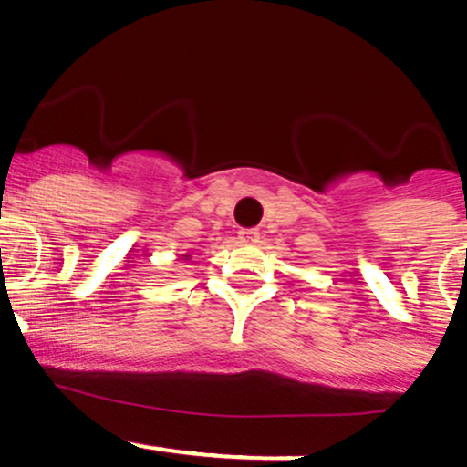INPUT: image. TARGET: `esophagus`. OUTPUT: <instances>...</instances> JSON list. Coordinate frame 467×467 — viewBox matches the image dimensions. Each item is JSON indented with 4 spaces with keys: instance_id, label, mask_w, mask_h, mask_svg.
<instances>
[{
    "instance_id": "esophagus-1",
    "label": "esophagus",
    "mask_w": 467,
    "mask_h": 467,
    "mask_svg": "<svg viewBox=\"0 0 467 467\" xmlns=\"http://www.w3.org/2000/svg\"><path fill=\"white\" fill-rule=\"evenodd\" d=\"M238 240L243 244L258 243V232H256V229H243V232H238Z\"/></svg>"
}]
</instances>
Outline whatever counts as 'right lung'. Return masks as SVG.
Masks as SVG:
<instances>
[{"label": "right lung", "mask_w": 467, "mask_h": 467, "mask_svg": "<svg viewBox=\"0 0 467 467\" xmlns=\"http://www.w3.org/2000/svg\"><path fill=\"white\" fill-rule=\"evenodd\" d=\"M186 258H189V256H186Z\"/></svg>", "instance_id": "right-lung-1"}]
</instances>
